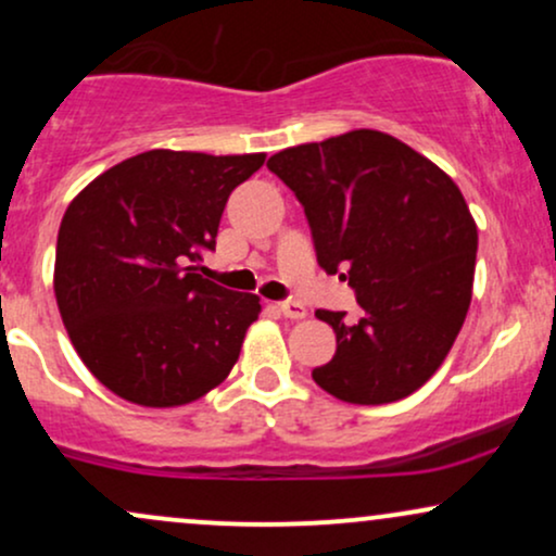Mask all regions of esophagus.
<instances>
[{
    "mask_svg": "<svg viewBox=\"0 0 556 556\" xmlns=\"http://www.w3.org/2000/svg\"><path fill=\"white\" fill-rule=\"evenodd\" d=\"M279 311H282L285 318H292V321H300V318L308 316L305 305L295 303V300H285V303H279Z\"/></svg>",
    "mask_w": 556,
    "mask_h": 556,
    "instance_id": "obj_1",
    "label": "esophagus"
}]
</instances>
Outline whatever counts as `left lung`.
<instances>
[{
    "label": "left lung",
    "instance_id": "left-lung-1",
    "mask_svg": "<svg viewBox=\"0 0 556 556\" xmlns=\"http://www.w3.org/2000/svg\"><path fill=\"white\" fill-rule=\"evenodd\" d=\"M266 167L303 206L318 266L363 308L358 324L316 311L337 353L314 381L355 405L413 394L442 366L473 292L478 229L460 188L379 130L285 149Z\"/></svg>",
    "mask_w": 556,
    "mask_h": 556
}]
</instances>
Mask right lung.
Returning <instances> with one entry per match:
<instances>
[{
  "mask_svg": "<svg viewBox=\"0 0 556 556\" xmlns=\"http://www.w3.org/2000/svg\"><path fill=\"white\" fill-rule=\"evenodd\" d=\"M264 154L146 151L83 188L56 235L54 295L88 371L127 402L188 405L227 379L258 298L195 274Z\"/></svg>",
  "mask_w": 556,
  "mask_h": 556,
  "instance_id": "right-lung-1",
  "label": "right lung"
}]
</instances>
